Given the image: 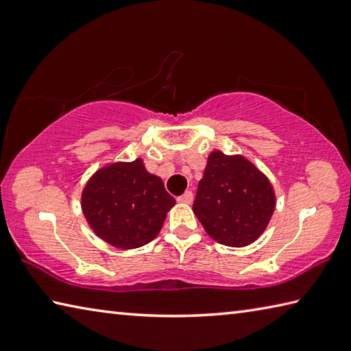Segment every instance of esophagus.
<instances>
[{
    "mask_svg": "<svg viewBox=\"0 0 351 351\" xmlns=\"http://www.w3.org/2000/svg\"><path fill=\"white\" fill-rule=\"evenodd\" d=\"M193 201V193L192 192H184L181 197H178V203H182V204H190Z\"/></svg>",
    "mask_w": 351,
    "mask_h": 351,
    "instance_id": "1",
    "label": "esophagus"
}]
</instances>
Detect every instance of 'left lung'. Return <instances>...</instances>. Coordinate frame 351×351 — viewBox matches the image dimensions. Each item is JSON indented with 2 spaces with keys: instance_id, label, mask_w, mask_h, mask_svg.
Here are the masks:
<instances>
[{
  "instance_id": "8db88e82",
  "label": "left lung",
  "mask_w": 351,
  "mask_h": 351,
  "mask_svg": "<svg viewBox=\"0 0 351 351\" xmlns=\"http://www.w3.org/2000/svg\"><path fill=\"white\" fill-rule=\"evenodd\" d=\"M274 210V187L247 158L219 150L207 156L193 213L210 239L245 247L260 239Z\"/></svg>"
}]
</instances>
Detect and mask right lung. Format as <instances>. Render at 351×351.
<instances>
[{"instance_id":"right-lung-1","label":"right lung","mask_w":351,"mask_h":351,"mask_svg":"<svg viewBox=\"0 0 351 351\" xmlns=\"http://www.w3.org/2000/svg\"><path fill=\"white\" fill-rule=\"evenodd\" d=\"M175 203L142 158L104 165L82 190V212L93 232L119 249H136L156 239Z\"/></svg>"}]
</instances>
